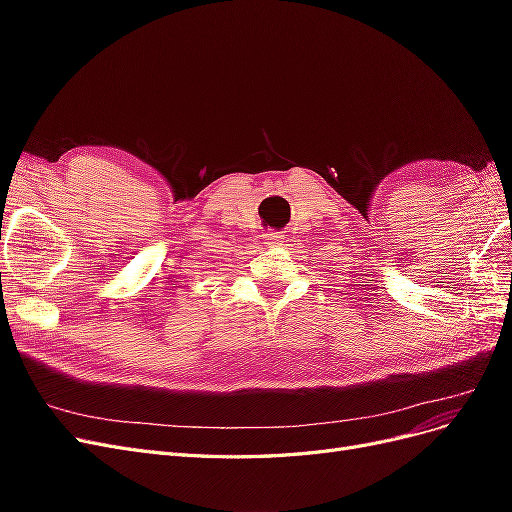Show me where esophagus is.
<instances>
[{"mask_svg": "<svg viewBox=\"0 0 512 512\" xmlns=\"http://www.w3.org/2000/svg\"><path fill=\"white\" fill-rule=\"evenodd\" d=\"M265 241L275 243V241H280V235H277V232H269V235H265Z\"/></svg>", "mask_w": 512, "mask_h": 512, "instance_id": "obj_1", "label": "esophagus"}]
</instances>
